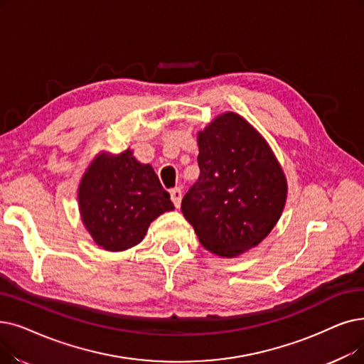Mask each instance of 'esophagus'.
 Returning <instances> with one entry per match:
<instances>
[{"instance_id":"34e87169","label":"esophagus","mask_w":364,"mask_h":364,"mask_svg":"<svg viewBox=\"0 0 364 364\" xmlns=\"http://www.w3.org/2000/svg\"><path fill=\"white\" fill-rule=\"evenodd\" d=\"M169 195H171V200L173 202V205H176V207L178 208L180 205H181V198H183L181 188H180V187L172 188V191H169Z\"/></svg>"}]
</instances>
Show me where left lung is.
Segmentation results:
<instances>
[{
    "instance_id": "left-lung-1",
    "label": "left lung",
    "mask_w": 364,
    "mask_h": 364,
    "mask_svg": "<svg viewBox=\"0 0 364 364\" xmlns=\"http://www.w3.org/2000/svg\"><path fill=\"white\" fill-rule=\"evenodd\" d=\"M200 176L181 211L200 244L236 257L260 244L277 225L287 183L260 134L235 113L218 116L198 135Z\"/></svg>"
}]
</instances>
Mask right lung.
I'll return each instance as SVG.
<instances>
[{
	"instance_id": "add662e5",
	"label": "right lung",
	"mask_w": 364,
	"mask_h": 364,
	"mask_svg": "<svg viewBox=\"0 0 364 364\" xmlns=\"http://www.w3.org/2000/svg\"><path fill=\"white\" fill-rule=\"evenodd\" d=\"M82 220L104 250L123 251L143 241L151 221L172 211L169 193L150 165H141L126 150L100 154L78 187Z\"/></svg>"
}]
</instances>
